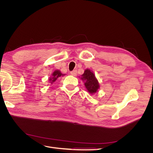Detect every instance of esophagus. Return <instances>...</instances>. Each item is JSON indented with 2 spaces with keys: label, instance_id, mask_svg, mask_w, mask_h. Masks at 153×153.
<instances>
[{
  "label": "esophagus",
  "instance_id": "34e87169",
  "mask_svg": "<svg viewBox=\"0 0 153 153\" xmlns=\"http://www.w3.org/2000/svg\"><path fill=\"white\" fill-rule=\"evenodd\" d=\"M76 73H77V71H76V70H73V71H72L70 72L71 75H73V76H76Z\"/></svg>",
  "mask_w": 153,
  "mask_h": 153
}]
</instances>
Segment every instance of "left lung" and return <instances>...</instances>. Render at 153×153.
I'll list each match as a JSON object with an SVG mask.
<instances>
[{
    "instance_id": "left-lung-1",
    "label": "left lung",
    "mask_w": 153,
    "mask_h": 153,
    "mask_svg": "<svg viewBox=\"0 0 153 153\" xmlns=\"http://www.w3.org/2000/svg\"><path fill=\"white\" fill-rule=\"evenodd\" d=\"M81 80L84 82L87 91L91 94L96 93L100 89V84L93 71L89 69H86L83 75H81Z\"/></svg>"
}]
</instances>
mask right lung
I'll return each mask as SVG.
<instances>
[{"label":"right lung","instance_id":"add662e5","mask_svg":"<svg viewBox=\"0 0 153 153\" xmlns=\"http://www.w3.org/2000/svg\"><path fill=\"white\" fill-rule=\"evenodd\" d=\"M65 75V74H62L61 71L59 70V69H57V70L54 71L52 74V76H51L49 78H48V81L49 83L50 84H53V82H55L56 81L59 77L61 76H63Z\"/></svg>","mask_w":153,"mask_h":153}]
</instances>
